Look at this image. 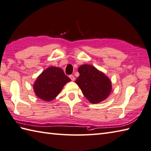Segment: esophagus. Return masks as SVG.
I'll list each match as a JSON object with an SVG mask.
<instances>
[{"label":"esophagus","mask_w":151,"mask_h":151,"mask_svg":"<svg viewBox=\"0 0 151 151\" xmlns=\"http://www.w3.org/2000/svg\"><path fill=\"white\" fill-rule=\"evenodd\" d=\"M69 77H70V79L72 80V81H74V79H75V77L73 76V75H70Z\"/></svg>","instance_id":"1"}]
</instances>
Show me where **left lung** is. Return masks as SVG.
Instances as JSON below:
<instances>
[{"mask_svg":"<svg viewBox=\"0 0 151 151\" xmlns=\"http://www.w3.org/2000/svg\"><path fill=\"white\" fill-rule=\"evenodd\" d=\"M78 72L76 83L90 102L96 104L106 99L111 91V83L104 73L88 64L79 66Z\"/></svg>","mask_w":151,"mask_h":151,"instance_id":"1","label":"left lung"}]
</instances>
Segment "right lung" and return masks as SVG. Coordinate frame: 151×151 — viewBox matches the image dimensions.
I'll return each mask as SVG.
<instances>
[{"mask_svg":"<svg viewBox=\"0 0 151 151\" xmlns=\"http://www.w3.org/2000/svg\"><path fill=\"white\" fill-rule=\"evenodd\" d=\"M71 81L63 70L57 67H50L40 75L34 84L36 95L45 101L53 100L66 83Z\"/></svg>","mask_w":151,"mask_h":151,"instance_id":"add662e5","label":"right lung"}]
</instances>
